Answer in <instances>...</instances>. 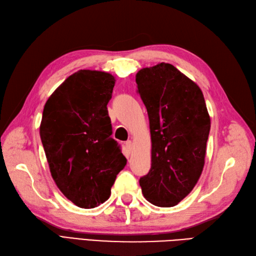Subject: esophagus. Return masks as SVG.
<instances>
[{
  "label": "esophagus",
  "mask_w": 256,
  "mask_h": 256,
  "mask_svg": "<svg viewBox=\"0 0 256 256\" xmlns=\"http://www.w3.org/2000/svg\"><path fill=\"white\" fill-rule=\"evenodd\" d=\"M126 149H128V154L132 152V150H133V142H130V140H128V142H126Z\"/></svg>",
  "instance_id": "obj_1"
}]
</instances>
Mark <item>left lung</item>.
Instances as JSON below:
<instances>
[{
  "label": "left lung",
  "instance_id": "8db88e82",
  "mask_svg": "<svg viewBox=\"0 0 256 256\" xmlns=\"http://www.w3.org/2000/svg\"><path fill=\"white\" fill-rule=\"evenodd\" d=\"M136 83L152 135V168L140 185L150 203L174 206L190 194L204 166L211 128L204 97L171 64L140 69Z\"/></svg>",
  "mask_w": 256,
  "mask_h": 256
}]
</instances>
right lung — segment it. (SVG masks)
<instances>
[{
  "mask_svg": "<svg viewBox=\"0 0 256 256\" xmlns=\"http://www.w3.org/2000/svg\"><path fill=\"white\" fill-rule=\"evenodd\" d=\"M114 83L108 72L78 70L44 106L40 136L52 178L66 198L83 208L108 200L126 164L111 137L107 110Z\"/></svg>",
  "mask_w": 256,
  "mask_h": 256,
  "instance_id": "add662e5",
  "label": "right lung"
}]
</instances>
